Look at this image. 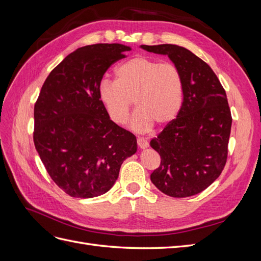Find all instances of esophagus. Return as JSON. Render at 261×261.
Here are the masks:
<instances>
[{
  "label": "esophagus",
  "instance_id": "1",
  "mask_svg": "<svg viewBox=\"0 0 261 261\" xmlns=\"http://www.w3.org/2000/svg\"><path fill=\"white\" fill-rule=\"evenodd\" d=\"M137 145H138L141 149H146V148H148L149 143H148V140H147L146 138L139 137V138L137 139Z\"/></svg>",
  "mask_w": 261,
  "mask_h": 261
}]
</instances>
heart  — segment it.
<instances>
[{
    "label": "heart",
    "instance_id": "obj_1",
    "mask_svg": "<svg viewBox=\"0 0 261 261\" xmlns=\"http://www.w3.org/2000/svg\"><path fill=\"white\" fill-rule=\"evenodd\" d=\"M183 78L171 63L137 57L116 69V81L105 78L98 96L111 120L118 125L127 122L133 100L137 107L130 128L146 133L154 123L163 126L178 114L183 102Z\"/></svg>",
    "mask_w": 261,
    "mask_h": 261
}]
</instances>
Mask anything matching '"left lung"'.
I'll use <instances>...</instances> for the list:
<instances>
[{"label":"left lung","instance_id":"obj_1","mask_svg":"<svg viewBox=\"0 0 261 261\" xmlns=\"http://www.w3.org/2000/svg\"><path fill=\"white\" fill-rule=\"evenodd\" d=\"M140 48L168 55L184 86L176 118L150 141L161 156L150 179L163 194L175 198L199 194L220 176L226 163L232 116L225 90L207 63L183 46Z\"/></svg>","mask_w":261,"mask_h":261}]
</instances>
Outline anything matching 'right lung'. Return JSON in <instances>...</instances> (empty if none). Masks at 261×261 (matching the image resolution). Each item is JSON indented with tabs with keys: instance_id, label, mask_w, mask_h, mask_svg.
Instances as JSON below:
<instances>
[{
	"instance_id": "right-lung-1",
	"label": "right lung",
	"mask_w": 261,
	"mask_h": 261,
	"mask_svg": "<svg viewBox=\"0 0 261 261\" xmlns=\"http://www.w3.org/2000/svg\"><path fill=\"white\" fill-rule=\"evenodd\" d=\"M126 51L120 43L77 49L46 77L35 105V147L54 183L76 198L110 191L137 151L135 135L111 121L98 96L102 77Z\"/></svg>"
}]
</instances>
